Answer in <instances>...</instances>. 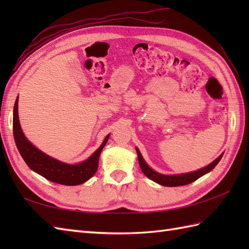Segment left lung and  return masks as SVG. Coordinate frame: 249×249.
<instances>
[{"instance_id":"1","label":"left lung","mask_w":249,"mask_h":249,"mask_svg":"<svg viewBox=\"0 0 249 249\" xmlns=\"http://www.w3.org/2000/svg\"><path fill=\"white\" fill-rule=\"evenodd\" d=\"M136 151H137V155H138L139 166L141 168L142 172H143L150 179H152V181L160 184V185H162V186H168V187L183 186V185H187V184L195 182L196 179H198L199 178L204 176V174H206L210 171H212L224 155V154H221L220 156L216 158L213 162H211L210 165H208L202 169H199V170H197V171L185 173V174H178V176H166V174H161V173H158V172L154 171L152 168L147 166V163L144 161L143 157H142L138 147H136Z\"/></svg>"}]
</instances>
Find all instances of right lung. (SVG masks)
Instances as JSON below:
<instances>
[{"mask_svg":"<svg viewBox=\"0 0 249 249\" xmlns=\"http://www.w3.org/2000/svg\"><path fill=\"white\" fill-rule=\"evenodd\" d=\"M13 130L16 145H17L20 155L22 156L26 165L32 170L40 174L45 178L49 179V181L67 185V186H75V185L82 184L94 176L98 168L100 153H102L104 146L107 143L110 136L108 135L106 137L102 145L87 160L77 163V165H70V163L62 162L39 151L25 138L19 122L18 98L16 99L14 106Z\"/></svg>","mask_w":249,"mask_h":249,"instance_id":"obj_1","label":"right lung"}]
</instances>
